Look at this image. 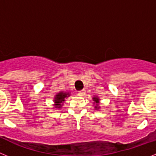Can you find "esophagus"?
<instances>
[{
  "label": "esophagus",
  "mask_w": 156,
  "mask_h": 156,
  "mask_svg": "<svg viewBox=\"0 0 156 156\" xmlns=\"http://www.w3.org/2000/svg\"><path fill=\"white\" fill-rule=\"evenodd\" d=\"M85 93H86V92H85V90H80V91H78V95H79V96H80V97H82V96H83V95L85 94Z\"/></svg>",
  "instance_id": "obj_1"
}]
</instances>
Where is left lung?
I'll return each mask as SVG.
<instances>
[{"label": "left lung", "instance_id": "obj_1", "mask_svg": "<svg viewBox=\"0 0 156 156\" xmlns=\"http://www.w3.org/2000/svg\"><path fill=\"white\" fill-rule=\"evenodd\" d=\"M93 99H94V101L95 102H96V104H97V103H98V100H99V99L97 97H94V98H93ZM95 108H98V107H97V106H95Z\"/></svg>", "mask_w": 156, "mask_h": 156}]
</instances>
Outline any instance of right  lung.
<instances>
[{"label":"right lung","instance_id":"obj_1","mask_svg":"<svg viewBox=\"0 0 156 156\" xmlns=\"http://www.w3.org/2000/svg\"><path fill=\"white\" fill-rule=\"evenodd\" d=\"M69 96V93H63V92H60V93L57 94L55 98V106L56 108H60L62 105V103L64 102L65 98H68Z\"/></svg>","mask_w":156,"mask_h":156}]
</instances>
